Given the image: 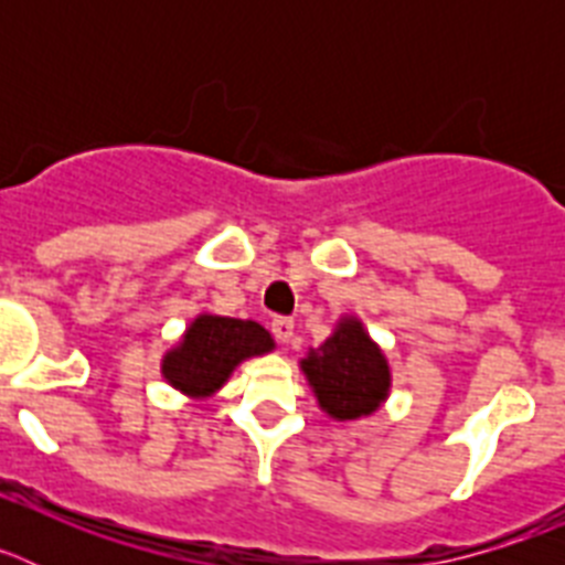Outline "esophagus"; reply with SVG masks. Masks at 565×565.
I'll list each match as a JSON object with an SVG mask.
<instances>
[{"instance_id":"34e87169","label":"esophagus","mask_w":565,"mask_h":565,"mask_svg":"<svg viewBox=\"0 0 565 565\" xmlns=\"http://www.w3.org/2000/svg\"><path fill=\"white\" fill-rule=\"evenodd\" d=\"M271 333H274V339H277V342H291V337H294V319L291 317H274L271 319Z\"/></svg>"}]
</instances>
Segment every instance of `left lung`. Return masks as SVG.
<instances>
[{
  "label": "left lung",
  "mask_w": 565,
  "mask_h": 565,
  "mask_svg": "<svg viewBox=\"0 0 565 565\" xmlns=\"http://www.w3.org/2000/svg\"><path fill=\"white\" fill-rule=\"evenodd\" d=\"M302 371L333 418L367 416L391 387L387 362L356 319H342L333 337L302 359Z\"/></svg>",
  "instance_id": "obj_1"
}]
</instances>
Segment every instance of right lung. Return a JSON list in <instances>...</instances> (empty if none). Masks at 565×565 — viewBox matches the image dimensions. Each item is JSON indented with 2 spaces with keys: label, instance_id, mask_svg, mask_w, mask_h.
<instances>
[{
  "label": "right lung",
  "instance_id": "right-lung-1",
  "mask_svg": "<svg viewBox=\"0 0 565 565\" xmlns=\"http://www.w3.org/2000/svg\"><path fill=\"white\" fill-rule=\"evenodd\" d=\"M274 348L271 333L252 319L198 317L183 333L181 348L167 353L163 376L172 387L192 396H209L232 376L243 359Z\"/></svg>",
  "mask_w": 565,
  "mask_h": 565
}]
</instances>
